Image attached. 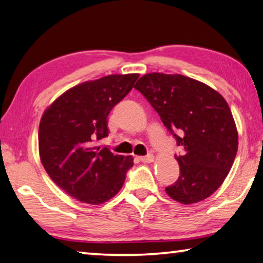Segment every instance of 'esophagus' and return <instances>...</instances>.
<instances>
[{
	"label": "esophagus",
	"mask_w": 263,
	"mask_h": 263,
	"mask_svg": "<svg viewBox=\"0 0 263 263\" xmlns=\"http://www.w3.org/2000/svg\"><path fill=\"white\" fill-rule=\"evenodd\" d=\"M139 159H140V161L145 162V164H148V162H153V160H154V157H153V154H147V156L140 157Z\"/></svg>",
	"instance_id": "1"
}]
</instances>
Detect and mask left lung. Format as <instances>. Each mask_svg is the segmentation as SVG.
I'll return each instance as SVG.
<instances>
[{
  "mask_svg": "<svg viewBox=\"0 0 263 263\" xmlns=\"http://www.w3.org/2000/svg\"><path fill=\"white\" fill-rule=\"evenodd\" d=\"M135 89L182 148L174 156L180 176L166 193L184 205L207 199L222 185L237 152L239 137L227 102L205 83L179 73H146Z\"/></svg>",
  "mask_w": 263,
  "mask_h": 263,
  "instance_id": "obj_1",
  "label": "left lung"
}]
</instances>
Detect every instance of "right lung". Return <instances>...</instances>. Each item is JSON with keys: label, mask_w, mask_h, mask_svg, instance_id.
<instances>
[{"label": "right lung", "mask_w": 263, "mask_h": 263, "mask_svg": "<svg viewBox=\"0 0 263 263\" xmlns=\"http://www.w3.org/2000/svg\"><path fill=\"white\" fill-rule=\"evenodd\" d=\"M139 73L109 74L66 90L45 109L39 128L41 162L51 180L83 203L102 205L123 187L132 156L97 141L109 136L107 116Z\"/></svg>", "instance_id": "add662e5"}]
</instances>
